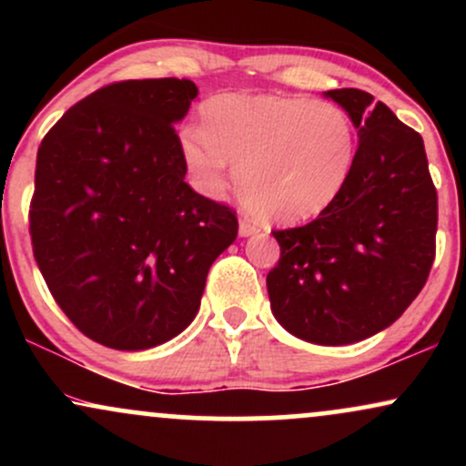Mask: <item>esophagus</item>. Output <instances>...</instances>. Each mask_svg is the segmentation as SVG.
<instances>
[{"instance_id": "obj_1", "label": "esophagus", "mask_w": 466, "mask_h": 466, "mask_svg": "<svg viewBox=\"0 0 466 466\" xmlns=\"http://www.w3.org/2000/svg\"><path fill=\"white\" fill-rule=\"evenodd\" d=\"M256 232H258V226H256V223H251L249 218H240V223H238L240 237H251V234H256Z\"/></svg>"}]
</instances>
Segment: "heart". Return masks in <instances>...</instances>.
<instances>
[{
	"label": "heart",
	"instance_id": "1",
	"mask_svg": "<svg viewBox=\"0 0 466 466\" xmlns=\"http://www.w3.org/2000/svg\"><path fill=\"white\" fill-rule=\"evenodd\" d=\"M201 129L181 136V162L201 195L218 199L229 164L251 210L300 223L339 199L357 157L350 116L304 96L221 94L201 106Z\"/></svg>",
	"mask_w": 466,
	"mask_h": 466
}]
</instances>
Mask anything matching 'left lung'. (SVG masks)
Listing matches in <instances>:
<instances>
[{"mask_svg":"<svg viewBox=\"0 0 466 466\" xmlns=\"http://www.w3.org/2000/svg\"><path fill=\"white\" fill-rule=\"evenodd\" d=\"M357 127L352 175L329 210L274 229L280 260L267 274L271 311L291 335L355 344L397 322L436 256L438 195L425 144L361 89L326 92Z\"/></svg>","mask_w":466,"mask_h":466,"instance_id":"8db88e82","label":"left lung"}]
</instances>
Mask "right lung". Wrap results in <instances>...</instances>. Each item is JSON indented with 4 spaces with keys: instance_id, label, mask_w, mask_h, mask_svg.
I'll return each instance as SVG.
<instances>
[{
    "instance_id": "right-lung-1",
    "label": "right lung",
    "mask_w": 466,
    "mask_h": 466,
    "mask_svg": "<svg viewBox=\"0 0 466 466\" xmlns=\"http://www.w3.org/2000/svg\"><path fill=\"white\" fill-rule=\"evenodd\" d=\"M188 78L120 80L63 114L36 153L30 237L52 298L116 350L173 339L199 311L237 212L186 184L175 122Z\"/></svg>"
}]
</instances>
